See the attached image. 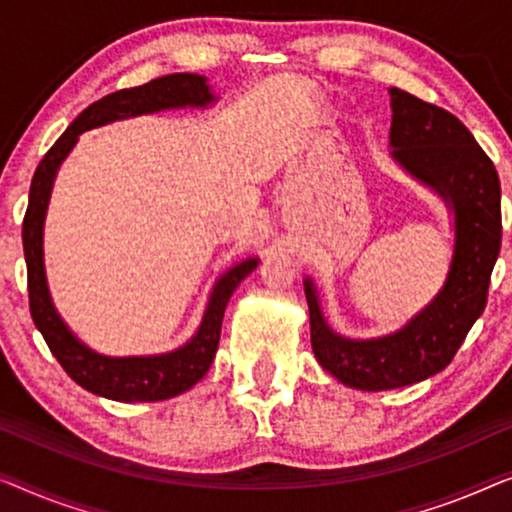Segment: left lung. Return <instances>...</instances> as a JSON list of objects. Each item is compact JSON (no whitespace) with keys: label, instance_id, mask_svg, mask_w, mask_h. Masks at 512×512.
I'll return each mask as SVG.
<instances>
[{"label":"left lung","instance_id":"1","mask_svg":"<svg viewBox=\"0 0 512 512\" xmlns=\"http://www.w3.org/2000/svg\"><path fill=\"white\" fill-rule=\"evenodd\" d=\"M392 157L455 213V253L441 292L390 336L352 341L329 329L313 280H304L313 352L331 376L355 390L413 385L443 371L487 304L501 248V183L462 120L441 106L390 88Z\"/></svg>","mask_w":512,"mask_h":512}]
</instances>
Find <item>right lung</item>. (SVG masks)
<instances>
[{
	"label": "right lung",
	"instance_id": "right-lung-1",
	"mask_svg": "<svg viewBox=\"0 0 512 512\" xmlns=\"http://www.w3.org/2000/svg\"><path fill=\"white\" fill-rule=\"evenodd\" d=\"M211 88L204 76L197 74H169L155 78L146 85L129 90H118L106 95L99 102L90 104L78 118L71 122L53 148L43 155L30 185V204H27L23 220V248L27 262V292H30V313L41 336L46 338L62 369L71 380L99 397L113 401H162L171 399L197 385L218 352L222 315L227 301L236 287L259 259L250 257L236 264L215 283L211 299L201 318V325L183 348L153 357H104L78 341L57 315L50 301L46 269H43V220L50 201V190L57 169L64 157L76 146L78 134L88 129L102 127L106 122L134 118V115L183 109V106H199L204 109L213 102Z\"/></svg>",
	"mask_w": 512,
	"mask_h": 512
}]
</instances>
